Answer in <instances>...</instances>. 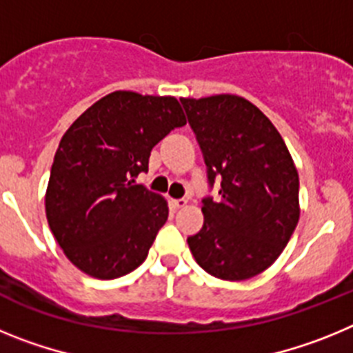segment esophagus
Segmentation results:
<instances>
[{
  "label": "esophagus",
  "instance_id": "34e87169",
  "mask_svg": "<svg viewBox=\"0 0 353 353\" xmlns=\"http://www.w3.org/2000/svg\"><path fill=\"white\" fill-rule=\"evenodd\" d=\"M171 205H173L174 208H183V207H187V199H183V198L171 199Z\"/></svg>",
  "mask_w": 353,
  "mask_h": 353
}]
</instances>
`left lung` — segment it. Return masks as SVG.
Listing matches in <instances>:
<instances>
[{"label":"left lung","instance_id":"1","mask_svg":"<svg viewBox=\"0 0 353 353\" xmlns=\"http://www.w3.org/2000/svg\"><path fill=\"white\" fill-rule=\"evenodd\" d=\"M219 198L203 199V228L187 239L196 263L244 281L279 258L299 223V173L272 121L244 97L180 99Z\"/></svg>","mask_w":353,"mask_h":353}]
</instances>
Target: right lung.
Listing matches in <instances>:
<instances>
[{
    "label": "right lung",
    "instance_id": "add662e5",
    "mask_svg": "<svg viewBox=\"0 0 353 353\" xmlns=\"http://www.w3.org/2000/svg\"><path fill=\"white\" fill-rule=\"evenodd\" d=\"M185 123L174 97L118 90L68 127L54 154L46 215L81 272L117 279L146 260L170 208L136 176L148 171L152 148Z\"/></svg>",
    "mask_w": 353,
    "mask_h": 353
}]
</instances>
